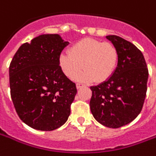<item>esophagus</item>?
<instances>
[{
    "instance_id": "1",
    "label": "esophagus",
    "mask_w": 156,
    "mask_h": 156,
    "mask_svg": "<svg viewBox=\"0 0 156 156\" xmlns=\"http://www.w3.org/2000/svg\"><path fill=\"white\" fill-rule=\"evenodd\" d=\"M76 87H77V89H80V88H82V87H83V84H81V83H77L76 84Z\"/></svg>"
}]
</instances>
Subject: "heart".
Returning <instances> with one entry per match:
<instances>
[{
	"label": "heart",
	"mask_w": 156,
	"mask_h": 156,
	"mask_svg": "<svg viewBox=\"0 0 156 156\" xmlns=\"http://www.w3.org/2000/svg\"><path fill=\"white\" fill-rule=\"evenodd\" d=\"M118 59L119 53L114 44L85 38L73 44L68 54L60 55L59 66L69 79H75L83 67L85 71L79 75V81L101 83L113 75Z\"/></svg>",
	"instance_id": "b5f03b06"
}]
</instances>
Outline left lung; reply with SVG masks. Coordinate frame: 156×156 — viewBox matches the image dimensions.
Masks as SVG:
<instances>
[{
	"mask_svg": "<svg viewBox=\"0 0 156 156\" xmlns=\"http://www.w3.org/2000/svg\"><path fill=\"white\" fill-rule=\"evenodd\" d=\"M106 39L119 53L116 70L108 80L90 87V110L98 122L111 128L130 123L139 116L146 96L149 71L142 52L116 35Z\"/></svg>",
	"mask_w": 156,
	"mask_h": 156,
	"instance_id": "8db88e82",
	"label": "left lung"
}]
</instances>
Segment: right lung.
<instances>
[{"label": "right lung", "mask_w": 156, "mask_h": 156, "mask_svg": "<svg viewBox=\"0 0 156 156\" xmlns=\"http://www.w3.org/2000/svg\"><path fill=\"white\" fill-rule=\"evenodd\" d=\"M68 44L59 34H41L22 44L10 63L14 107L34 129L55 130L70 115L77 89L59 66L60 55Z\"/></svg>", "instance_id": "obj_1"}]
</instances>
